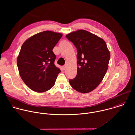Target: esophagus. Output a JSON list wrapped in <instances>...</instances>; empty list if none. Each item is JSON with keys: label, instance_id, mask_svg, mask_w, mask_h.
Listing matches in <instances>:
<instances>
[{"label": "esophagus", "instance_id": "1", "mask_svg": "<svg viewBox=\"0 0 135 135\" xmlns=\"http://www.w3.org/2000/svg\"><path fill=\"white\" fill-rule=\"evenodd\" d=\"M62 68L63 70H65L66 69V65H63L62 66Z\"/></svg>", "mask_w": 135, "mask_h": 135}]
</instances>
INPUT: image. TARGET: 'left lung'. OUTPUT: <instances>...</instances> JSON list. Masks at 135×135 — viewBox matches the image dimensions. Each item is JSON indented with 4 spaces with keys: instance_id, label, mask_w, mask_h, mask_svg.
Instances as JSON below:
<instances>
[{
    "instance_id": "obj_1",
    "label": "left lung",
    "mask_w": 135,
    "mask_h": 135,
    "mask_svg": "<svg viewBox=\"0 0 135 135\" xmlns=\"http://www.w3.org/2000/svg\"><path fill=\"white\" fill-rule=\"evenodd\" d=\"M66 38L77 49L76 76L70 79L77 91L88 93L94 90L104 77L110 53L103 39L87 31L80 30L69 33Z\"/></svg>"
}]
</instances>
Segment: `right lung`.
Here are the masks:
<instances>
[{"mask_svg":"<svg viewBox=\"0 0 135 135\" xmlns=\"http://www.w3.org/2000/svg\"><path fill=\"white\" fill-rule=\"evenodd\" d=\"M62 34L46 31L27 39L22 45L17 58L20 75L32 90L42 93L55 84L60 70L55 65L52 49Z\"/></svg>","mask_w":135,"mask_h":135,"instance_id":"obj_1","label":"right lung"}]
</instances>
